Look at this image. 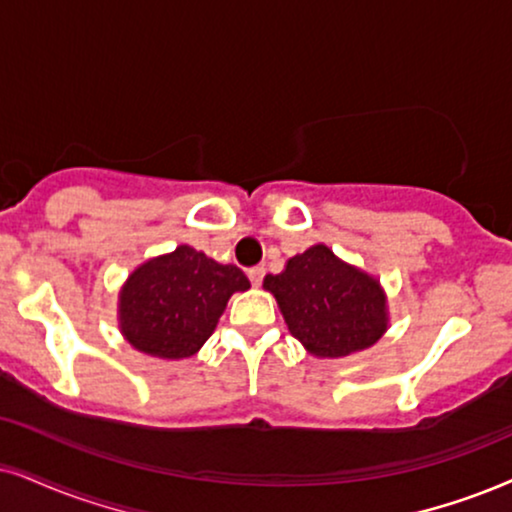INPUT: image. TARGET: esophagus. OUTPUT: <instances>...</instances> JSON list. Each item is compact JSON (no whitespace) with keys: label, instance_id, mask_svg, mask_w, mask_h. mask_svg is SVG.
Here are the masks:
<instances>
[{"label":"esophagus","instance_id":"obj_1","mask_svg":"<svg viewBox=\"0 0 512 512\" xmlns=\"http://www.w3.org/2000/svg\"><path fill=\"white\" fill-rule=\"evenodd\" d=\"M248 278L252 286H260V283L264 281V267H252L248 269Z\"/></svg>","mask_w":512,"mask_h":512}]
</instances>
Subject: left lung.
Returning a JSON list of instances; mask_svg holds the SVG:
<instances>
[{
	"label": "left lung",
	"instance_id": "1",
	"mask_svg": "<svg viewBox=\"0 0 512 512\" xmlns=\"http://www.w3.org/2000/svg\"><path fill=\"white\" fill-rule=\"evenodd\" d=\"M264 288L314 357H347L378 342L387 328L378 281L340 262L326 245L295 255L283 274L264 278Z\"/></svg>",
	"mask_w": 512,
	"mask_h": 512
}]
</instances>
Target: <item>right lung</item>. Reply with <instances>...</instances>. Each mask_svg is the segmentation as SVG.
Segmentation results:
<instances>
[{"instance_id": "add662e5", "label": "right lung", "mask_w": 512, "mask_h": 512, "mask_svg": "<svg viewBox=\"0 0 512 512\" xmlns=\"http://www.w3.org/2000/svg\"><path fill=\"white\" fill-rule=\"evenodd\" d=\"M248 288V276L234 264L179 245L129 276L120 295L122 335L151 357H191L215 331L229 297Z\"/></svg>"}]
</instances>
